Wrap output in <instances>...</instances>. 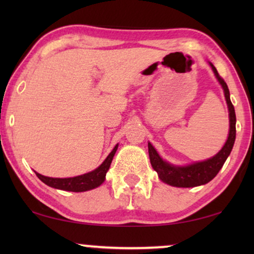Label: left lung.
<instances>
[{
  "mask_svg": "<svg viewBox=\"0 0 254 254\" xmlns=\"http://www.w3.org/2000/svg\"><path fill=\"white\" fill-rule=\"evenodd\" d=\"M217 81L220 82L224 91V97L227 99L228 109H229V120H230V129H229L228 140L223 145V148L217 152L214 157L207 161L193 163V164L186 166H176L170 164V163L163 161L156 149L152 147L151 143H148L149 157L152 169L158 173L159 179L165 184L176 187H195L209 183L211 179L215 178L218 171L222 169L224 162L227 161L228 156L230 155L236 140V113L235 107L230 100V92H229L227 83L224 79L218 75L216 68L213 64H210Z\"/></svg>",
  "mask_w": 254,
  "mask_h": 254,
  "instance_id": "1",
  "label": "left lung"
}]
</instances>
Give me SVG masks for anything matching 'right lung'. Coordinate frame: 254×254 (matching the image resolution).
Listing matches in <instances>:
<instances>
[{"mask_svg": "<svg viewBox=\"0 0 254 254\" xmlns=\"http://www.w3.org/2000/svg\"><path fill=\"white\" fill-rule=\"evenodd\" d=\"M118 149V144L110 152L105 161L100 164L98 168L93 171L85 173V175L72 177V178H51V177L41 176L40 173L36 172L38 178L46 185L53 187V189L69 190V192H85L92 189H96L102 185L105 180L106 172L109 171L111 163H112L113 156Z\"/></svg>", "mask_w": 254, "mask_h": 254, "instance_id": "right-lung-1", "label": "right lung"}]
</instances>
